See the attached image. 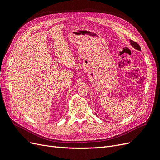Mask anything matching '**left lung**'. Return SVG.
I'll list each match as a JSON object with an SVG mask.
<instances>
[{
	"instance_id": "obj_1",
	"label": "left lung",
	"mask_w": 160,
	"mask_h": 160,
	"mask_svg": "<svg viewBox=\"0 0 160 160\" xmlns=\"http://www.w3.org/2000/svg\"><path fill=\"white\" fill-rule=\"evenodd\" d=\"M130 42H131V45H132L135 48V49H136L139 51H141V47H140V46L136 42H135L132 40H130Z\"/></svg>"
}]
</instances>
